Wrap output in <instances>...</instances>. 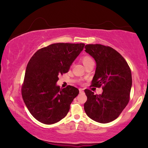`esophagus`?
Listing matches in <instances>:
<instances>
[{
	"label": "esophagus",
	"instance_id": "esophagus-1",
	"mask_svg": "<svg viewBox=\"0 0 148 148\" xmlns=\"http://www.w3.org/2000/svg\"><path fill=\"white\" fill-rule=\"evenodd\" d=\"M79 92H80V93H82V92H84V89H81V88H80V89H79Z\"/></svg>",
	"mask_w": 148,
	"mask_h": 148
}]
</instances>
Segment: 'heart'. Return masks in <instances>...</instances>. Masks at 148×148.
Wrapping results in <instances>:
<instances>
[{"label":"heart","instance_id":"heart-1","mask_svg":"<svg viewBox=\"0 0 148 148\" xmlns=\"http://www.w3.org/2000/svg\"><path fill=\"white\" fill-rule=\"evenodd\" d=\"M81 61L83 62L84 66L93 62V60H92V59L89 56H84L83 57H82Z\"/></svg>","mask_w":148,"mask_h":148}]
</instances>
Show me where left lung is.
<instances>
[{
    "mask_svg": "<svg viewBox=\"0 0 148 148\" xmlns=\"http://www.w3.org/2000/svg\"><path fill=\"white\" fill-rule=\"evenodd\" d=\"M85 48L97 63L91 86H102L103 89L101 95L84 90L87 97L85 112L94 121L107 123L117 118L129 103L132 87L131 69L121 55L111 47L87 44Z\"/></svg>",
    "mask_w": 148,
    "mask_h": 148,
    "instance_id": "left-lung-1",
    "label": "left lung"
}]
</instances>
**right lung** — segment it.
<instances>
[{
	"label": "right lung",
	"mask_w": 148,
	"mask_h": 148,
	"mask_svg": "<svg viewBox=\"0 0 148 148\" xmlns=\"http://www.w3.org/2000/svg\"><path fill=\"white\" fill-rule=\"evenodd\" d=\"M85 44L56 43L38 49L27 64L21 95L30 113L44 124L56 123L68 114L79 94L76 87L60 89L58 76L68 72Z\"/></svg>",
	"instance_id": "1"
}]
</instances>
